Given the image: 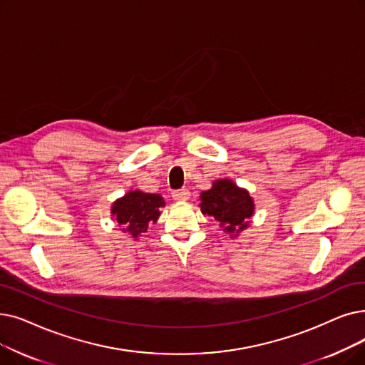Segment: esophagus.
<instances>
[{
  "mask_svg": "<svg viewBox=\"0 0 365 365\" xmlns=\"http://www.w3.org/2000/svg\"><path fill=\"white\" fill-rule=\"evenodd\" d=\"M189 197H191V192L187 191V189H179V191H173V200L174 201H186L189 200Z\"/></svg>",
  "mask_w": 365,
  "mask_h": 365,
  "instance_id": "esophagus-1",
  "label": "esophagus"
}]
</instances>
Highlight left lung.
Segmentation results:
<instances>
[{"mask_svg": "<svg viewBox=\"0 0 365 365\" xmlns=\"http://www.w3.org/2000/svg\"><path fill=\"white\" fill-rule=\"evenodd\" d=\"M200 200L202 215L217 220L222 231L232 237L249 227V219L255 212V204L249 192L230 179L215 180L212 189L201 192Z\"/></svg>", "mask_w": 365, "mask_h": 365, "instance_id": "1", "label": "left lung"}]
</instances>
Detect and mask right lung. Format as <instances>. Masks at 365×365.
Returning <instances> with one entry per match:
<instances>
[{
    "mask_svg": "<svg viewBox=\"0 0 365 365\" xmlns=\"http://www.w3.org/2000/svg\"><path fill=\"white\" fill-rule=\"evenodd\" d=\"M165 202L161 195L148 194L141 191H130L112 205V216L122 227L123 232H128L133 239L146 232L150 224H155L160 217V209Z\"/></svg>",
    "mask_w": 365,
    "mask_h": 365,
    "instance_id": "obj_1",
    "label": "right lung"
}]
</instances>
